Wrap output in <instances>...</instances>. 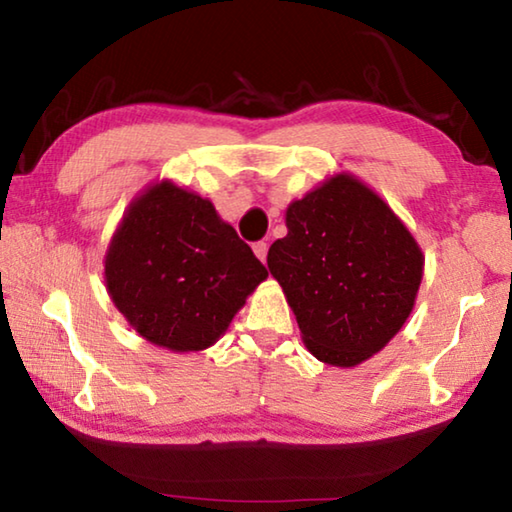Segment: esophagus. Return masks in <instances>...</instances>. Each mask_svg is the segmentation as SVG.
Here are the masks:
<instances>
[{
	"instance_id": "1",
	"label": "esophagus",
	"mask_w": 512,
	"mask_h": 512,
	"mask_svg": "<svg viewBox=\"0 0 512 512\" xmlns=\"http://www.w3.org/2000/svg\"><path fill=\"white\" fill-rule=\"evenodd\" d=\"M253 250H255V255H257L259 262L266 264V255H268V244H266V241H257V244L253 246Z\"/></svg>"
}]
</instances>
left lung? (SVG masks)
<instances>
[{
  "label": "left lung",
  "mask_w": 512,
  "mask_h": 512,
  "mask_svg": "<svg viewBox=\"0 0 512 512\" xmlns=\"http://www.w3.org/2000/svg\"><path fill=\"white\" fill-rule=\"evenodd\" d=\"M268 271L318 361L354 368L411 316L424 255L391 205L352 173H334L287 207Z\"/></svg>",
  "instance_id": "left-lung-1"
}]
</instances>
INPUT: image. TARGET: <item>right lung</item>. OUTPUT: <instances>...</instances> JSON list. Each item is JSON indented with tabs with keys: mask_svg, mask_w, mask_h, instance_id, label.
I'll list each match as a JSON object with an SVG mask.
<instances>
[{
	"mask_svg": "<svg viewBox=\"0 0 512 512\" xmlns=\"http://www.w3.org/2000/svg\"><path fill=\"white\" fill-rule=\"evenodd\" d=\"M266 277L212 201L171 180L133 198L103 259L108 296L128 325L180 354L219 341Z\"/></svg>",
	"mask_w": 512,
	"mask_h": 512,
	"instance_id": "add662e5",
	"label": "right lung"
}]
</instances>
